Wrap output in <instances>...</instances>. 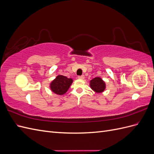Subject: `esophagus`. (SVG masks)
Wrapping results in <instances>:
<instances>
[{
    "instance_id": "34e87169",
    "label": "esophagus",
    "mask_w": 154,
    "mask_h": 154,
    "mask_svg": "<svg viewBox=\"0 0 154 154\" xmlns=\"http://www.w3.org/2000/svg\"><path fill=\"white\" fill-rule=\"evenodd\" d=\"M78 78L79 79H84V78H85V76H84V75L78 76Z\"/></svg>"
}]
</instances>
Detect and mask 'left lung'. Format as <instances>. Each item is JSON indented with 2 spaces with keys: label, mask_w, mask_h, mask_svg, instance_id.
Wrapping results in <instances>:
<instances>
[{
  "label": "left lung",
  "mask_w": 154,
  "mask_h": 154,
  "mask_svg": "<svg viewBox=\"0 0 154 154\" xmlns=\"http://www.w3.org/2000/svg\"><path fill=\"white\" fill-rule=\"evenodd\" d=\"M91 87L96 92H101L105 89V83L99 77L94 78L91 81Z\"/></svg>",
  "instance_id": "left-lung-1"
}]
</instances>
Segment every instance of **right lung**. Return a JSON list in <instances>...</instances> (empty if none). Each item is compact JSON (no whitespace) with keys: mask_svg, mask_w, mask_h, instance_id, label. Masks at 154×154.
Returning a JSON list of instances; mask_svg holds the SVG:
<instances>
[{"mask_svg":"<svg viewBox=\"0 0 154 154\" xmlns=\"http://www.w3.org/2000/svg\"><path fill=\"white\" fill-rule=\"evenodd\" d=\"M72 82V80L71 78L59 75L51 83V88L56 94L59 95L63 94L67 91Z\"/></svg>","mask_w":154,"mask_h":154,"instance_id":"obj_1","label":"right lung"}]
</instances>
